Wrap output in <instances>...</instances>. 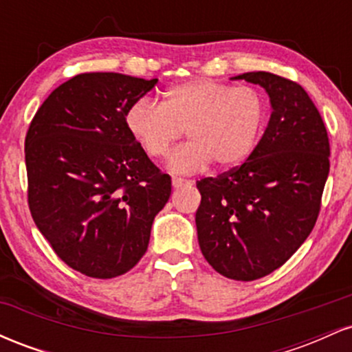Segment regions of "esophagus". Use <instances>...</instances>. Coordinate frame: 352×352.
<instances>
[{"instance_id":"34e87169","label":"esophagus","mask_w":352,"mask_h":352,"mask_svg":"<svg viewBox=\"0 0 352 352\" xmlns=\"http://www.w3.org/2000/svg\"><path fill=\"white\" fill-rule=\"evenodd\" d=\"M172 185H173V188L192 187V182H190V180H184V179H172Z\"/></svg>"}]
</instances>
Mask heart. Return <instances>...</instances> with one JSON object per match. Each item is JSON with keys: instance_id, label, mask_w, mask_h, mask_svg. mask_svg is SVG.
<instances>
[{"instance_id": "heart-1", "label": "heart", "mask_w": 352, "mask_h": 352, "mask_svg": "<svg viewBox=\"0 0 352 352\" xmlns=\"http://www.w3.org/2000/svg\"><path fill=\"white\" fill-rule=\"evenodd\" d=\"M266 116L263 96L248 86L190 79L164 92L162 104L142 98L129 106L125 127L152 159L165 157L185 131L188 142L168 159V170L188 175L241 164L260 139Z\"/></svg>"}]
</instances>
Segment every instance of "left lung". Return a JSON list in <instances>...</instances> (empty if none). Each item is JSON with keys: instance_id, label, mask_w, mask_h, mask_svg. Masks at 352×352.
I'll list each match as a JSON object with an SVG mask.
<instances>
[{"instance_id": "1", "label": "left lung", "mask_w": 352, "mask_h": 352, "mask_svg": "<svg viewBox=\"0 0 352 352\" xmlns=\"http://www.w3.org/2000/svg\"><path fill=\"white\" fill-rule=\"evenodd\" d=\"M245 79L266 91L272 116L240 167L197 182L195 213L205 260L230 280L253 281L280 268L309 236L329 173V140L308 92L258 71Z\"/></svg>"}]
</instances>
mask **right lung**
Returning <instances> with one entry per match:
<instances>
[{
  "label": "right lung",
  "instance_id": "obj_1",
  "mask_svg": "<svg viewBox=\"0 0 352 352\" xmlns=\"http://www.w3.org/2000/svg\"><path fill=\"white\" fill-rule=\"evenodd\" d=\"M159 79L86 72L38 109L24 142L28 201L56 254L91 278H116L147 252L172 180L125 127L129 106Z\"/></svg>",
  "mask_w": 352,
  "mask_h": 352
}]
</instances>
